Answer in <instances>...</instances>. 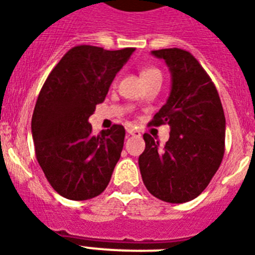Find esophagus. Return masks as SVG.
<instances>
[{
	"instance_id": "obj_1",
	"label": "esophagus",
	"mask_w": 255,
	"mask_h": 255,
	"mask_svg": "<svg viewBox=\"0 0 255 255\" xmlns=\"http://www.w3.org/2000/svg\"><path fill=\"white\" fill-rule=\"evenodd\" d=\"M127 132L132 136H140V131H137V129H136V128H133V127H128Z\"/></svg>"
}]
</instances>
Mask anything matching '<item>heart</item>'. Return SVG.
Segmentation results:
<instances>
[{
    "instance_id": "obj_1",
    "label": "heart",
    "mask_w": 255,
    "mask_h": 255,
    "mask_svg": "<svg viewBox=\"0 0 255 255\" xmlns=\"http://www.w3.org/2000/svg\"><path fill=\"white\" fill-rule=\"evenodd\" d=\"M140 75H141V79L145 82L153 77H161V71L159 69H156V67H149V66H147V67L141 69Z\"/></svg>"
}]
</instances>
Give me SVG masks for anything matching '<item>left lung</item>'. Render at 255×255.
<instances>
[{
  "mask_svg": "<svg viewBox=\"0 0 255 255\" xmlns=\"http://www.w3.org/2000/svg\"><path fill=\"white\" fill-rule=\"evenodd\" d=\"M152 54L169 67L172 88L149 124H168L170 133L164 147L144 133L140 173L152 196L181 204L201 194L220 168L225 153V115L217 88L189 51L173 47Z\"/></svg>",
  "mask_w": 255,
  "mask_h": 255,
  "instance_id": "left-lung-1",
  "label": "left lung"
}]
</instances>
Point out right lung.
Masks as SVG:
<instances>
[{"label":"right lung","instance_id":"right-lung-1","mask_svg":"<svg viewBox=\"0 0 255 255\" xmlns=\"http://www.w3.org/2000/svg\"><path fill=\"white\" fill-rule=\"evenodd\" d=\"M133 51L75 46L42 86L31 118L35 156L50 185L65 198H94L111 180L126 129L114 124L95 136L88 118Z\"/></svg>","mask_w":255,"mask_h":255}]
</instances>
